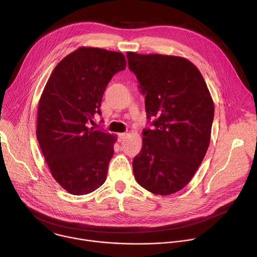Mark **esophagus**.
Wrapping results in <instances>:
<instances>
[{"label": "esophagus", "mask_w": 257, "mask_h": 257, "mask_svg": "<svg viewBox=\"0 0 257 257\" xmlns=\"http://www.w3.org/2000/svg\"><path fill=\"white\" fill-rule=\"evenodd\" d=\"M126 133H120V134H118V141L119 142H122V141H124V139L126 138Z\"/></svg>", "instance_id": "obj_1"}]
</instances>
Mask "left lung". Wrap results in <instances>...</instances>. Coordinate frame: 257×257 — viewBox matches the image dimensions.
<instances>
[{
	"label": "left lung",
	"instance_id": "left-lung-1",
	"mask_svg": "<svg viewBox=\"0 0 257 257\" xmlns=\"http://www.w3.org/2000/svg\"><path fill=\"white\" fill-rule=\"evenodd\" d=\"M130 69L146 95L143 146L134 158L138 184L156 195L186 187L209 146L214 104L199 69L180 56L127 52Z\"/></svg>",
	"mask_w": 257,
	"mask_h": 257
}]
</instances>
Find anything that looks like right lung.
I'll return each mask as SVG.
<instances>
[{"label":"right lung","mask_w":257,"mask_h":257,"mask_svg":"<svg viewBox=\"0 0 257 257\" xmlns=\"http://www.w3.org/2000/svg\"><path fill=\"white\" fill-rule=\"evenodd\" d=\"M126 67L120 52L80 47L51 73L38 107L37 139L52 177L72 195H85L107 178L117 137L90 127L101 114L112 76Z\"/></svg>","instance_id":"add662e5"}]
</instances>
